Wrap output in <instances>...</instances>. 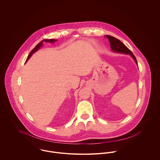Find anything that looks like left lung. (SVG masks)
Segmentation results:
<instances>
[{
    "label": "left lung",
    "instance_id": "1",
    "mask_svg": "<svg viewBox=\"0 0 160 160\" xmlns=\"http://www.w3.org/2000/svg\"><path fill=\"white\" fill-rule=\"evenodd\" d=\"M107 38H108L110 43L111 49L113 52L119 53H123V54H128L130 55L131 57L134 59L137 65V60L132 52L125 46L121 41H120L119 39L115 38L113 36L107 35Z\"/></svg>",
    "mask_w": 160,
    "mask_h": 160
}]
</instances>
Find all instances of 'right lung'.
I'll return each mask as SVG.
<instances>
[{
  "label": "right lung",
  "mask_w": 160,
  "mask_h": 160,
  "mask_svg": "<svg viewBox=\"0 0 160 160\" xmlns=\"http://www.w3.org/2000/svg\"><path fill=\"white\" fill-rule=\"evenodd\" d=\"M55 41H57V39H44L42 40V41H41L37 46H36L29 53V55L28 56V58L26 60V62H27L28 61V60L31 58V57L33 53H34L36 52H37L41 47H42V46L43 45V42H49V43H54Z\"/></svg>",
  "instance_id": "add662e5"
}]
</instances>
